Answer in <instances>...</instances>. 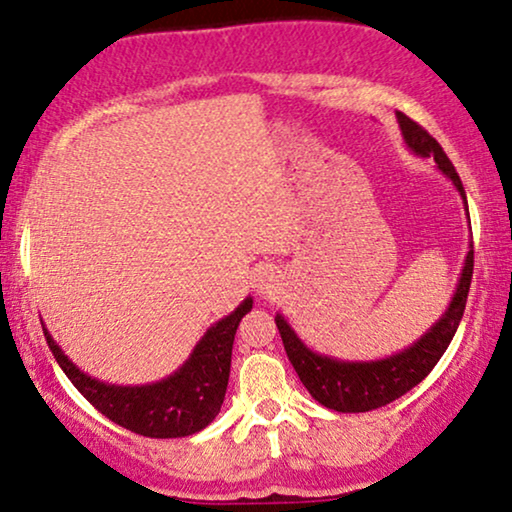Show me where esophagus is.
Listing matches in <instances>:
<instances>
[{
	"mask_svg": "<svg viewBox=\"0 0 512 512\" xmlns=\"http://www.w3.org/2000/svg\"><path fill=\"white\" fill-rule=\"evenodd\" d=\"M278 285V276L274 269L269 267H260L255 271V276H252V288H255L260 295H271V292L276 290Z\"/></svg>",
	"mask_w": 512,
	"mask_h": 512,
	"instance_id": "esophagus-1",
	"label": "esophagus"
}]
</instances>
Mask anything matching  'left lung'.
<instances>
[{
	"instance_id": "obj_1",
	"label": "left lung",
	"mask_w": 512,
	"mask_h": 512,
	"mask_svg": "<svg viewBox=\"0 0 512 512\" xmlns=\"http://www.w3.org/2000/svg\"><path fill=\"white\" fill-rule=\"evenodd\" d=\"M398 117L400 131H403L405 145L419 156H433L438 168L445 173L452 185L459 189L463 203H466V192H463L461 177L442 152L440 142L433 138L426 128H421L417 121L405 117L403 112L395 114ZM468 210V203H466ZM470 278H473V241L463 262L459 285L449 302L447 311L435 323L424 337L417 339L410 349L395 353L384 360H370V363H353V360H337L330 356H320L313 353L302 339L295 335L288 320L281 313H276V325L281 332L285 353L295 367L297 377L306 386L313 398L327 410L335 412H370L377 407H384L400 395L412 391L419 381L428 377V372L438 365L442 353L447 351L452 342L456 327L461 323L463 309H466V299L470 290Z\"/></svg>"
}]
</instances>
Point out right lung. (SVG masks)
Returning <instances> with one entry per match:
<instances>
[{
	"label": "right lung",
	"mask_w": 512,
	"mask_h": 512,
	"mask_svg": "<svg viewBox=\"0 0 512 512\" xmlns=\"http://www.w3.org/2000/svg\"><path fill=\"white\" fill-rule=\"evenodd\" d=\"M250 309L252 297L243 299L236 311L208 327L180 370L145 386L102 384L60 351L46 327L44 337L67 379L109 421L145 438H185L203 431L220 414L229 384L234 335Z\"/></svg>",
	"instance_id": "1"
}]
</instances>
